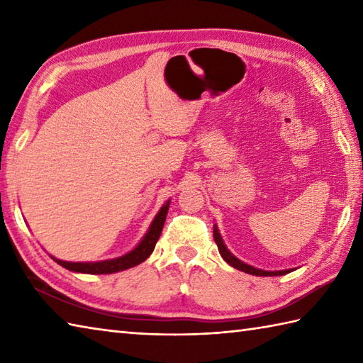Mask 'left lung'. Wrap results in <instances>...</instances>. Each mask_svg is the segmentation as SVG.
<instances>
[{"label":"left lung","mask_w":363,"mask_h":363,"mask_svg":"<svg viewBox=\"0 0 363 363\" xmlns=\"http://www.w3.org/2000/svg\"><path fill=\"white\" fill-rule=\"evenodd\" d=\"M213 238H215V243H217V246H218V251L221 254V257L225 259L230 267L240 269V272H245V273H248V274H254V276H282V274L290 273V269H281V272H265V269L254 268V267H251L248 264H245V262L238 260L234 256V254L229 252V250L226 248V245H225V242H223V238H221V235L218 233L217 225L213 226Z\"/></svg>","instance_id":"left-lung-1"}]
</instances>
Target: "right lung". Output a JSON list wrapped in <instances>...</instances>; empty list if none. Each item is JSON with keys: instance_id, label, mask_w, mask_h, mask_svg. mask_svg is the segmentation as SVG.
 I'll use <instances>...</instances> for the list:
<instances>
[{"instance_id": "1", "label": "right lung", "mask_w": 363, "mask_h": 363, "mask_svg": "<svg viewBox=\"0 0 363 363\" xmlns=\"http://www.w3.org/2000/svg\"><path fill=\"white\" fill-rule=\"evenodd\" d=\"M168 206H169V201H167L160 207L159 213L156 215V218L152 220L148 233L145 234L142 242L138 243L133 251L125 254V256L117 257V259H109V260H99V262H65L52 256L51 259L56 260L57 264L62 265L64 268L70 269V272L87 273V274H111V273L123 272V269L133 268L148 259L151 256V252L154 251V246H156L159 237L162 234V229H164Z\"/></svg>"}]
</instances>
